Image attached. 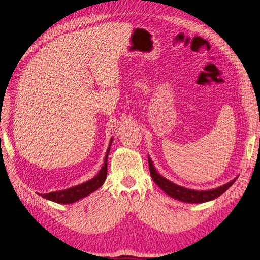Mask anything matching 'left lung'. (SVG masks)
Masks as SVG:
<instances>
[{"instance_id":"8db88e82","label":"left lung","mask_w":260,"mask_h":260,"mask_svg":"<svg viewBox=\"0 0 260 260\" xmlns=\"http://www.w3.org/2000/svg\"><path fill=\"white\" fill-rule=\"evenodd\" d=\"M147 159H149V168H150L151 177L154 180V182H155V184L162 189L166 194L170 196V197L182 202L201 203V202L211 201L217 197H220L222 193L225 192L237 179L236 177L233 180L229 181L228 184L217 187L215 189H211V190H193V189H188V188L174 184L173 181L163 177L162 175H159L155 170V167H154L150 156H147Z\"/></svg>"}]
</instances>
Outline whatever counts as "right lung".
I'll use <instances>...</instances> for the list:
<instances>
[{
    "instance_id": "1",
    "label": "right lung",
    "mask_w": 260,
    "mask_h": 260,
    "mask_svg": "<svg viewBox=\"0 0 260 260\" xmlns=\"http://www.w3.org/2000/svg\"><path fill=\"white\" fill-rule=\"evenodd\" d=\"M113 143V138L110 139L108 150L106 152V155H105L104 158V164L101 168V171L98 172L95 177L92 179H89L85 182H83L81 185L74 186L68 189H63V190L59 191H52L49 193H41V197H44L45 199L51 200L53 202L61 203V205H68V203H73L76 202L78 200L87 197L88 194L92 192L96 191L98 188L103 186V184L106 180L107 177V158H108V154L110 151V145Z\"/></svg>"
}]
</instances>
